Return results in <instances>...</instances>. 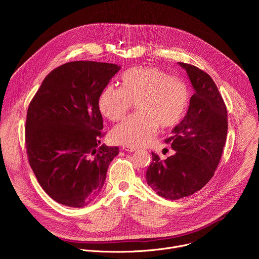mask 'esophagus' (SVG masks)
<instances>
[{"label":"esophagus","mask_w":259,"mask_h":259,"mask_svg":"<svg viewBox=\"0 0 259 259\" xmlns=\"http://www.w3.org/2000/svg\"><path fill=\"white\" fill-rule=\"evenodd\" d=\"M123 150L126 151V152H135L137 149H136V147H133V146L125 145V146H123Z\"/></svg>","instance_id":"1"}]
</instances>
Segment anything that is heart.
<instances>
[{"label": "heart", "instance_id": "1", "mask_svg": "<svg viewBox=\"0 0 259 259\" xmlns=\"http://www.w3.org/2000/svg\"><path fill=\"white\" fill-rule=\"evenodd\" d=\"M122 88L106 86L98 98L100 113L108 120H121L136 103L137 113L115 126V143L139 147L149 144L162 128L180 123L190 104V89L180 78L171 77L156 66H137L123 73Z\"/></svg>", "mask_w": 259, "mask_h": 259}]
</instances>
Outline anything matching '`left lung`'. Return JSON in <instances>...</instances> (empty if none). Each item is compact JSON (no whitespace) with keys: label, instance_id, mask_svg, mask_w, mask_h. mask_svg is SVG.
Masks as SVG:
<instances>
[{"label":"left lung","instance_id":"obj_1","mask_svg":"<svg viewBox=\"0 0 259 259\" xmlns=\"http://www.w3.org/2000/svg\"><path fill=\"white\" fill-rule=\"evenodd\" d=\"M195 90L188 113L165 139L175 151L160 160L155 153L145 179L161 197L178 200L200 191L214 175L228 134V110L217 86L207 72L179 62Z\"/></svg>","mask_w":259,"mask_h":259}]
</instances>
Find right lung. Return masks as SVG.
<instances>
[{
    "mask_svg": "<svg viewBox=\"0 0 259 259\" xmlns=\"http://www.w3.org/2000/svg\"><path fill=\"white\" fill-rule=\"evenodd\" d=\"M114 63L71 61L44 79L25 122L29 165L46 194L59 204L81 208L100 194L118 146L100 145L98 98L120 70Z\"/></svg>",
    "mask_w": 259,
    "mask_h": 259,
    "instance_id": "obj_1",
    "label": "right lung"
}]
</instances>
